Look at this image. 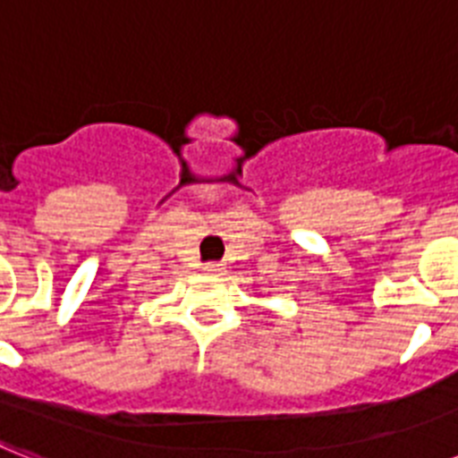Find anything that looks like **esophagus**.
<instances>
[{
	"instance_id": "obj_1",
	"label": "esophagus",
	"mask_w": 458,
	"mask_h": 458,
	"mask_svg": "<svg viewBox=\"0 0 458 458\" xmlns=\"http://www.w3.org/2000/svg\"><path fill=\"white\" fill-rule=\"evenodd\" d=\"M204 273H207V275H221L223 266H221V263H207V266H204Z\"/></svg>"
}]
</instances>
